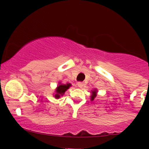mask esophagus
Segmentation results:
<instances>
[{
	"instance_id": "34e87169",
	"label": "esophagus",
	"mask_w": 149,
	"mask_h": 149,
	"mask_svg": "<svg viewBox=\"0 0 149 149\" xmlns=\"http://www.w3.org/2000/svg\"><path fill=\"white\" fill-rule=\"evenodd\" d=\"M77 85H78V86L80 88H82L83 86H84V83H81V82H78V84H77Z\"/></svg>"
}]
</instances>
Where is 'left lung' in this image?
<instances>
[{"label": "left lung", "instance_id": "8db88e82", "mask_svg": "<svg viewBox=\"0 0 149 149\" xmlns=\"http://www.w3.org/2000/svg\"><path fill=\"white\" fill-rule=\"evenodd\" d=\"M97 89H94V90H92L91 91V96H90V100H91V101H93L94 99L97 96Z\"/></svg>", "mask_w": 149, "mask_h": 149}]
</instances>
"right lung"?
Segmentation results:
<instances>
[{
  "instance_id": "right-lung-1",
  "label": "right lung",
  "mask_w": 149,
  "mask_h": 149,
  "mask_svg": "<svg viewBox=\"0 0 149 149\" xmlns=\"http://www.w3.org/2000/svg\"><path fill=\"white\" fill-rule=\"evenodd\" d=\"M71 83H62L60 81L59 83H58V85L57 87V88L55 89V91H54V93L53 94V96L54 97V98L56 99H59L61 97H62L63 95H64L65 92L69 89L70 87L71 86Z\"/></svg>"
}]
</instances>
